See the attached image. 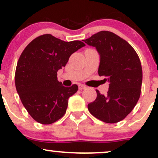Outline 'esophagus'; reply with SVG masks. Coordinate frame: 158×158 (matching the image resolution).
I'll use <instances>...</instances> for the list:
<instances>
[{
	"label": "esophagus",
	"instance_id": "esophagus-1",
	"mask_svg": "<svg viewBox=\"0 0 158 158\" xmlns=\"http://www.w3.org/2000/svg\"><path fill=\"white\" fill-rule=\"evenodd\" d=\"M85 88H86V86H85V85H81V84L79 85V90H84V89H85Z\"/></svg>",
	"mask_w": 158,
	"mask_h": 158
}]
</instances>
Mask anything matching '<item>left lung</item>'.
<instances>
[{
  "instance_id": "1",
  "label": "left lung",
  "mask_w": 158,
  "mask_h": 158,
  "mask_svg": "<svg viewBox=\"0 0 158 158\" xmlns=\"http://www.w3.org/2000/svg\"><path fill=\"white\" fill-rule=\"evenodd\" d=\"M84 41L97 49L100 56L98 73L109 82L106 96L96 90L97 98L88 105V110L102 122L118 123L133 110L140 96L143 70L139 56L126 40L109 31L97 32Z\"/></svg>"
}]
</instances>
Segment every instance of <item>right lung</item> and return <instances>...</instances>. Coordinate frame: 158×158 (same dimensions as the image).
Instances as JSON below:
<instances>
[{
	"label": "right lung",
	"instance_id": "obj_1",
	"mask_svg": "<svg viewBox=\"0 0 158 158\" xmlns=\"http://www.w3.org/2000/svg\"><path fill=\"white\" fill-rule=\"evenodd\" d=\"M85 46L81 41H64L44 34L32 40L21 54L15 75L16 90L36 122L52 124L64 115L69 97L78 86H63L57 72L73 52Z\"/></svg>",
	"mask_w": 158,
	"mask_h": 158
}]
</instances>
